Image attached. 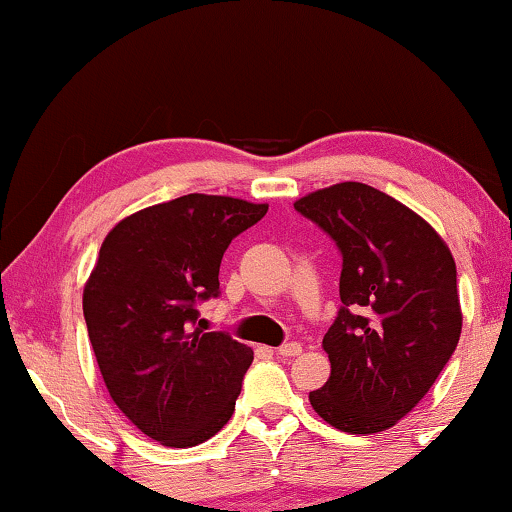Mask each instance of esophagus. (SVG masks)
<instances>
[{"label": "esophagus", "instance_id": "obj_1", "mask_svg": "<svg viewBox=\"0 0 512 512\" xmlns=\"http://www.w3.org/2000/svg\"><path fill=\"white\" fill-rule=\"evenodd\" d=\"M303 352V347H300V342H286V345L277 347V354L279 356H298Z\"/></svg>", "mask_w": 512, "mask_h": 512}]
</instances>
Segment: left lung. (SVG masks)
<instances>
[{
	"label": "left lung",
	"instance_id": "left-lung-1",
	"mask_svg": "<svg viewBox=\"0 0 512 512\" xmlns=\"http://www.w3.org/2000/svg\"><path fill=\"white\" fill-rule=\"evenodd\" d=\"M342 256L340 310L324 335L331 377L310 391L317 415L377 433L408 415L461 335L457 265L440 235L391 195L359 181L296 200Z\"/></svg>",
	"mask_w": 512,
	"mask_h": 512
}]
</instances>
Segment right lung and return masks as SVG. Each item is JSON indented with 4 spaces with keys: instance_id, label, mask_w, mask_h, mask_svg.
<instances>
[{
    "instance_id": "right-lung-1",
    "label": "right lung",
    "mask_w": 512,
    "mask_h": 512,
    "mask_svg": "<svg viewBox=\"0 0 512 512\" xmlns=\"http://www.w3.org/2000/svg\"><path fill=\"white\" fill-rule=\"evenodd\" d=\"M268 205L181 195L123 219L104 237L83 289L97 366L118 410L167 447H193L233 417L251 347L200 326L219 296L228 244Z\"/></svg>"
}]
</instances>
